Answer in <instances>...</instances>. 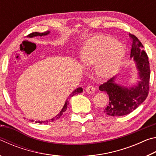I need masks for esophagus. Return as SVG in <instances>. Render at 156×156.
I'll use <instances>...</instances> for the list:
<instances>
[{
	"mask_svg": "<svg viewBox=\"0 0 156 156\" xmlns=\"http://www.w3.org/2000/svg\"><path fill=\"white\" fill-rule=\"evenodd\" d=\"M85 90L87 92V93L92 94V93H94V92L96 91V89H95L93 86L88 85V86H87V87L85 88Z\"/></svg>",
	"mask_w": 156,
	"mask_h": 156,
	"instance_id": "34e87169",
	"label": "esophagus"
}]
</instances>
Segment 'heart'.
Here are the masks:
<instances>
[{
    "mask_svg": "<svg viewBox=\"0 0 156 156\" xmlns=\"http://www.w3.org/2000/svg\"><path fill=\"white\" fill-rule=\"evenodd\" d=\"M124 52V47L120 42L107 36H96L83 44L81 60L86 67L95 66L98 75L107 77L118 67Z\"/></svg>",
    "mask_w": 156,
    "mask_h": 156,
    "instance_id": "1",
    "label": "heart"
}]
</instances>
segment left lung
Returning <instances> with one entry per match:
<instances>
[{
  "label": "left lung",
  "mask_w": 156,
  "mask_h": 156,
  "mask_svg": "<svg viewBox=\"0 0 156 156\" xmlns=\"http://www.w3.org/2000/svg\"><path fill=\"white\" fill-rule=\"evenodd\" d=\"M129 37L131 41L130 57L133 58L140 80L137 85L128 87L115 83V77L113 76L100 85V90L106 92L109 96V105L105 108L104 112L111 116L129 114L138 108L149 94L150 66L147 54L136 36L129 34Z\"/></svg>",
  "instance_id": "8db88e82"
}]
</instances>
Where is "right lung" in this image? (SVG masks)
<instances>
[{"instance_id": "1", "label": "right lung", "mask_w": 156, "mask_h": 156, "mask_svg": "<svg viewBox=\"0 0 156 156\" xmlns=\"http://www.w3.org/2000/svg\"><path fill=\"white\" fill-rule=\"evenodd\" d=\"M49 34H50V31H44V32H43V33H39V32H33V33H31V34H29V35L27 36V37L28 38H34V37H36V36H47V35H48ZM82 92H83V88L82 87H78V88H77L76 89H75L74 91H73L72 94H71L70 95H69V98H71V97H72V96H75L76 94H80V93H82ZM69 98H68V99H69ZM68 99L66 100V102H65V105H64V106H63V107H62V110L60 111V113H58V114H57L56 116H55L54 118H52L51 119H50V120H44V121H36L35 122H38V123H40V124H47V123H49V122H54V121H55V120H58L59 118H60V116H61L62 114H63V113H64L66 110H67V105H69V101H68ZM31 121H34V120H30Z\"/></svg>"}]
</instances>
